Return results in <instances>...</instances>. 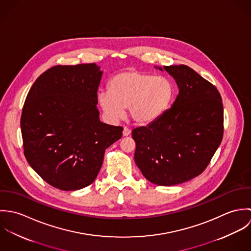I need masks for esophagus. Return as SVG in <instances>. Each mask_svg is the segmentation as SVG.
I'll return each instance as SVG.
<instances>
[{
  "label": "esophagus",
  "mask_w": 251,
  "mask_h": 251,
  "mask_svg": "<svg viewBox=\"0 0 251 251\" xmlns=\"http://www.w3.org/2000/svg\"><path fill=\"white\" fill-rule=\"evenodd\" d=\"M130 133H131V130L128 127L125 126L124 130H123V135L124 136H128V135H130Z\"/></svg>",
  "instance_id": "obj_1"
}]
</instances>
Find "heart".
Returning <instances> with one entry per match:
<instances>
[{
  "mask_svg": "<svg viewBox=\"0 0 251 251\" xmlns=\"http://www.w3.org/2000/svg\"><path fill=\"white\" fill-rule=\"evenodd\" d=\"M174 91L167 78L131 70L116 74L109 90L100 91L98 100L110 120H119L128 108L132 121L145 126L162 117L173 100Z\"/></svg>",
  "mask_w": 251,
  "mask_h": 251,
  "instance_id": "b5f03b06",
  "label": "heart"
}]
</instances>
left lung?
<instances>
[{
  "label": "left lung",
  "instance_id": "1",
  "mask_svg": "<svg viewBox=\"0 0 251 251\" xmlns=\"http://www.w3.org/2000/svg\"><path fill=\"white\" fill-rule=\"evenodd\" d=\"M162 71L161 68H158ZM179 95L162 117L132 130L134 160L144 177L175 185L199 176L223 137V104L212 83L187 66H165Z\"/></svg>",
  "mask_w": 251,
  "mask_h": 251
}]
</instances>
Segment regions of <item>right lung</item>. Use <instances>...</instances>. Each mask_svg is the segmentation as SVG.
Returning a JSON list of instances; mask_svg holds the SVG:
<instances>
[{
  "label": "right lung",
  "instance_id": "right-lung-1",
  "mask_svg": "<svg viewBox=\"0 0 251 251\" xmlns=\"http://www.w3.org/2000/svg\"><path fill=\"white\" fill-rule=\"evenodd\" d=\"M101 76L96 64L55 66L27 95L20 120L25 157L41 179L61 190L91 184L105 150L122 138V126L100 121Z\"/></svg>",
  "mask_w": 251,
  "mask_h": 251
}]
</instances>
